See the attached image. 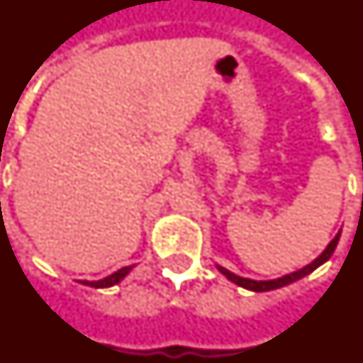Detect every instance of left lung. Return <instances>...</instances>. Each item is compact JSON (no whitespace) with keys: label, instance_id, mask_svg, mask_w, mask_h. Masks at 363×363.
Masks as SVG:
<instances>
[{"label":"left lung","instance_id":"1","mask_svg":"<svg viewBox=\"0 0 363 363\" xmlns=\"http://www.w3.org/2000/svg\"><path fill=\"white\" fill-rule=\"evenodd\" d=\"M340 236H342V230L334 236V240H332L330 243L327 245V249L319 255L318 258L313 262H310L308 266H304L303 269H297L294 271V273H290V275H284L280 277V279H273V280H252V279H245V277H240V275H234L233 271L225 269V267L218 266L219 273H223L225 277H227L230 282H234V284L242 286V288H245V290H251V291H271V290H277V288H282V286H288L291 284V282H295V280L303 279V277L310 275L313 269H318L321 264H325V262L328 260V258L332 257V252H334V249H336L337 242H340Z\"/></svg>","mask_w":363,"mask_h":363}]
</instances>
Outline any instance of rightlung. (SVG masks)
Wrapping results in <instances>:
<instances>
[{"label": "right lung", "mask_w": 363, "mask_h": 363, "mask_svg": "<svg viewBox=\"0 0 363 363\" xmlns=\"http://www.w3.org/2000/svg\"><path fill=\"white\" fill-rule=\"evenodd\" d=\"M133 267L135 266L121 267V269H118L116 273H112V275L105 277V279H101V280H79V282L84 286H90V288H111V286L118 284L120 280H123L125 277L129 275Z\"/></svg>", "instance_id": "right-lung-1"}]
</instances>
